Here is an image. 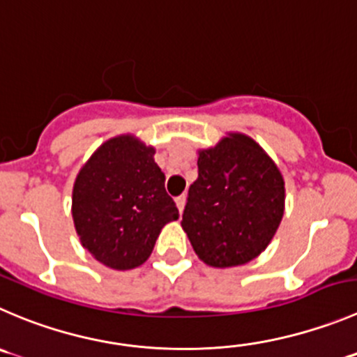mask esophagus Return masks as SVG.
I'll use <instances>...</instances> for the list:
<instances>
[{"label": "esophagus", "instance_id": "esophagus-1", "mask_svg": "<svg viewBox=\"0 0 357 357\" xmlns=\"http://www.w3.org/2000/svg\"><path fill=\"white\" fill-rule=\"evenodd\" d=\"M175 203L176 206H178V212H184V206H185V195H181V196H176L175 198Z\"/></svg>", "mask_w": 357, "mask_h": 357}]
</instances>
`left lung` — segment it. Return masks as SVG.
<instances>
[{
	"label": "left lung",
	"mask_w": 357,
	"mask_h": 357,
	"mask_svg": "<svg viewBox=\"0 0 357 357\" xmlns=\"http://www.w3.org/2000/svg\"><path fill=\"white\" fill-rule=\"evenodd\" d=\"M198 154V178L189 188L182 227L208 266L249 263L266 249L282 220V173L242 133H229Z\"/></svg>",
	"instance_id": "1"
}]
</instances>
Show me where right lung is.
<instances>
[{
  "label": "right lung",
  "mask_w": 357,
  "mask_h": 357,
  "mask_svg": "<svg viewBox=\"0 0 357 357\" xmlns=\"http://www.w3.org/2000/svg\"><path fill=\"white\" fill-rule=\"evenodd\" d=\"M154 154V147L133 135H121L105 142L75 178V229L105 266L133 270L144 264L165 224L178 219Z\"/></svg>",
  "instance_id": "right-lung-1"
}]
</instances>
